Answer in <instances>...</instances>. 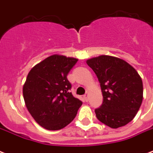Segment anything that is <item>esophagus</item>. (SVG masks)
Wrapping results in <instances>:
<instances>
[{"mask_svg": "<svg viewBox=\"0 0 153 153\" xmlns=\"http://www.w3.org/2000/svg\"><path fill=\"white\" fill-rule=\"evenodd\" d=\"M84 98H85V100H86V102L88 101V99H89V91H86V93L84 94Z\"/></svg>", "mask_w": 153, "mask_h": 153, "instance_id": "esophagus-1", "label": "esophagus"}]
</instances>
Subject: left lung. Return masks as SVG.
I'll return each instance as SVG.
<instances>
[{
	"label": "left lung",
	"mask_w": 153,
	"mask_h": 153,
	"mask_svg": "<svg viewBox=\"0 0 153 153\" xmlns=\"http://www.w3.org/2000/svg\"><path fill=\"white\" fill-rule=\"evenodd\" d=\"M100 82L103 102L97 118L112 128L127 125L137 114L143 100V83L137 71L120 58L102 55L86 60Z\"/></svg>",
	"instance_id": "1"
}]
</instances>
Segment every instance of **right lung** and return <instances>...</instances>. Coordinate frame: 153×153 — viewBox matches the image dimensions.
Listing matches in <instances>:
<instances>
[{
    "instance_id": "right-lung-1",
    "label": "right lung",
    "mask_w": 153,
    "mask_h": 153,
    "mask_svg": "<svg viewBox=\"0 0 153 153\" xmlns=\"http://www.w3.org/2000/svg\"><path fill=\"white\" fill-rule=\"evenodd\" d=\"M78 59L55 54L37 63L23 86L25 105L34 120L48 130H59L75 117L82 102L69 90L67 76Z\"/></svg>"
}]
</instances>
